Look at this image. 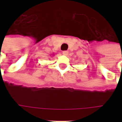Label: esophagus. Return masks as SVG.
Here are the masks:
<instances>
[{"label":"esophagus","instance_id":"34e87169","mask_svg":"<svg viewBox=\"0 0 122 122\" xmlns=\"http://www.w3.org/2000/svg\"><path fill=\"white\" fill-rule=\"evenodd\" d=\"M63 54L64 56H68L69 51H63Z\"/></svg>","mask_w":122,"mask_h":122}]
</instances>
